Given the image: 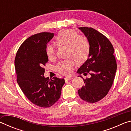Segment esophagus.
<instances>
[{
  "label": "esophagus",
  "instance_id": "obj_1",
  "mask_svg": "<svg viewBox=\"0 0 131 131\" xmlns=\"http://www.w3.org/2000/svg\"><path fill=\"white\" fill-rule=\"evenodd\" d=\"M73 78L72 77H66L65 78V81H69V80H72Z\"/></svg>",
  "mask_w": 131,
  "mask_h": 131
}]
</instances>
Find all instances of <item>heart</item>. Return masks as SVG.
<instances>
[{"label": "heart", "mask_w": 131, "mask_h": 131, "mask_svg": "<svg viewBox=\"0 0 131 131\" xmlns=\"http://www.w3.org/2000/svg\"><path fill=\"white\" fill-rule=\"evenodd\" d=\"M56 41L59 46H68L67 57L69 58L59 61L56 66L57 70L64 75H70L76 66V61L79 63L85 61L90 51V44L87 37L79 35L76 31L65 29L59 32L56 36ZM47 57L54 59L56 51L54 46L48 44L46 48Z\"/></svg>", "instance_id": "obj_1"}]
</instances>
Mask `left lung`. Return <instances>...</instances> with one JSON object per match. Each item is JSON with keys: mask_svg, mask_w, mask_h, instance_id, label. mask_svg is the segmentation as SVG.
<instances>
[{"mask_svg": "<svg viewBox=\"0 0 131 131\" xmlns=\"http://www.w3.org/2000/svg\"><path fill=\"white\" fill-rule=\"evenodd\" d=\"M79 29L90 41V51L77 73L90 74V77L83 79L85 85L78 90V94L84 101L95 103L106 96L113 83L117 70L114 50L109 40L95 29Z\"/></svg>", "mask_w": 131, "mask_h": 131, "instance_id": "1", "label": "left lung"}]
</instances>
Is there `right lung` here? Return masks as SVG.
<instances>
[{
  "label": "right lung",
  "instance_id": "right-lung-1",
  "mask_svg": "<svg viewBox=\"0 0 131 131\" xmlns=\"http://www.w3.org/2000/svg\"><path fill=\"white\" fill-rule=\"evenodd\" d=\"M54 34L42 32L23 42L15 58L17 81L31 102L41 107H50L58 100L65 84L64 79L45 78L43 67L48 61L47 44Z\"/></svg>",
  "mask_w": 131,
  "mask_h": 131
}]
</instances>
